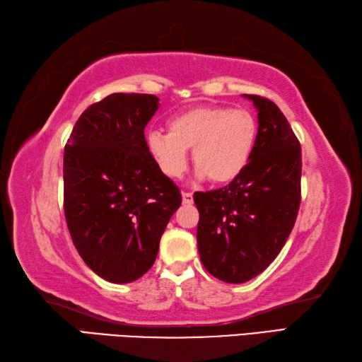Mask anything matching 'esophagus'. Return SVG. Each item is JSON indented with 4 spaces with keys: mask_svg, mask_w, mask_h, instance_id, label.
<instances>
[{
    "mask_svg": "<svg viewBox=\"0 0 362 362\" xmlns=\"http://www.w3.org/2000/svg\"><path fill=\"white\" fill-rule=\"evenodd\" d=\"M182 198L185 204H192L193 202V193L189 192H182Z\"/></svg>",
    "mask_w": 362,
    "mask_h": 362,
    "instance_id": "obj_1",
    "label": "esophagus"
}]
</instances>
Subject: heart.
<instances>
[{
	"label": "heart",
	"instance_id": "b5f03b06",
	"mask_svg": "<svg viewBox=\"0 0 362 362\" xmlns=\"http://www.w3.org/2000/svg\"><path fill=\"white\" fill-rule=\"evenodd\" d=\"M169 133L150 131L147 147L164 175L180 177L187 169L188 148L199 179L228 183L242 174L258 139V122L247 109L196 107L168 122Z\"/></svg>",
	"mask_w": 362,
	"mask_h": 362
}]
</instances>
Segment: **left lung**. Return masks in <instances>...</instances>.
I'll list each match as a JSON object with an SVG mask.
<instances>
[{
  "label": "left lung",
  "mask_w": 362,
  "mask_h": 362,
  "mask_svg": "<svg viewBox=\"0 0 362 362\" xmlns=\"http://www.w3.org/2000/svg\"><path fill=\"white\" fill-rule=\"evenodd\" d=\"M258 110V139L247 168L225 188L194 193L196 238L204 267L244 284L277 258L300 204V144L275 104L244 95Z\"/></svg>",
  "instance_id": "obj_1"
}]
</instances>
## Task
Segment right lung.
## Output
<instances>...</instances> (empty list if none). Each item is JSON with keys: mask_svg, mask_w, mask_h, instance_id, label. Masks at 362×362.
Segmentation results:
<instances>
[{"mask_svg": "<svg viewBox=\"0 0 362 362\" xmlns=\"http://www.w3.org/2000/svg\"><path fill=\"white\" fill-rule=\"evenodd\" d=\"M158 98L112 93L78 117L64 146V216L81 258L110 284L153 266L182 204L179 187L148 152L146 129Z\"/></svg>", "mask_w": 362, "mask_h": 362, "instance_id": "obj_1", "label": "right lung"}]
</instances>
